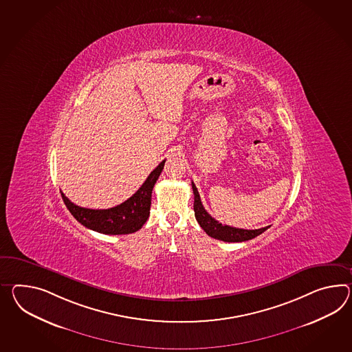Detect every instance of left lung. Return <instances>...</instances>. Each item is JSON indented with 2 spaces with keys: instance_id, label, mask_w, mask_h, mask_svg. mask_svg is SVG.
Segmentation results:
<instances>
[{
  "instance_id": "obj_1",
  "label": "left lung",
  "mask_w": 352,
  "mask_h": 352,
  "mask_svg": "<svg viewBox=\"0 0 352 352\" xmlns=\"http://www.w3.org/2000/svg\"><path fill=\"white\" fill-rule=\"evenodd\" d=\"M192 189H193V195H195V204H193L195 216L197 219L199 226L211 238L228 241V243H238V241L253 239V238L258 236L259 234L266 232L267 229L270 228V226H266V228L254 229V230H247V229L232 228L229 225H223V223H219L217 220H214V217L205 210V207L201 202L199 193H198L197 188H196L193 182H192Z\"/></svg>"
}]
</instances>
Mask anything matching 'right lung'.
<instances>
[{"instance_id": "add662e5", "label": "right lung", "mask_w": 352, "mask_h": 352, "mask_svg": "<svg viewBox=\"0 0 352 352\" xmlns=\"http://www.w3.org/2000/svg\"><path fill=\"white\" fill-rule=\"evenodd\" d=\"M165 160L155 168L138 192L118 206L107 210H93L72 204L62 192L60 196L71 214L87 229L108 235H122L138 232L150 214L151 193L162 174Z\"/></svg>"}]
</instances>
